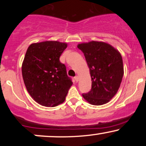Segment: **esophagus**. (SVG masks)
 I'll list each match as a JSON object with an SVG mask.
<instances>
[{"label":"esophagus","mask_w":146,"mask_h":146,"mask_svg":"<svg viewBox=\"0 0 146 146\" xmlns=\"http://www.w3.org/2000/svg\"><path fill=\"white\" fill-rule=\"evenodd\" d=\"M74 78H75V80L76 82H78L79 81V76H78V75H76V76H75Z\"/></svg>","instance_id":"obj_1"}]
</instances>
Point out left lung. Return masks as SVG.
<instances>
[{
    "mask_svg": "<svg viewBox=\"0 0 146 146\" xmlns=\"http://www.w3.org/2000/svg\"><path fill=\"white\" fill-rule=\"evenodd\" d=\"M89 68L91 90L83 94L92 105L108 103L117 94L123 75V60L120 52L108 43L90 41L78 44Z\"/></svg>",
    "mask_w": 146,
    "mask_h": 146,
    "instance_id": "8db88e82",
    "label": "left lung"
}]
</instances>
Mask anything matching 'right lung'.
<instances>
[{
    "label": "right lung",
    "instance_id": "right-lung-1",
    "mask_svg": "<svg viewBox=\"0 0 146 146\" xmlns=\"http://www.w3.org/2000/svg\"><path fill=\"white\" fill-rule=\"evenodd\" d=\"M66 47V42L47 40L32 43L27 50L22 64L23 81L31 98L43 106L63 103L73 84L60 62Z\"/></svg>",
    "mask_w": 146,
    "mask_h": 146
}]
</instances>
